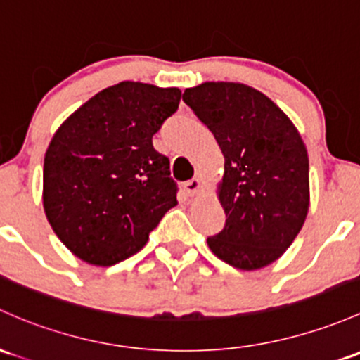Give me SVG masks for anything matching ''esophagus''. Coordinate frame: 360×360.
Wrapping results in <instances>:
<instances>
[{
    "mask_svg": "<svg viewBox=\"0 0 360 360\" xmlns=\"http://www.w3.org/2000/svg\"><path fill=\"white\" fill-rule=\"evenodd\" d=\"M200 190V179L198 177H193V179L186 181L184 183V191H186L188 196H195Z\"/></svg>",
    "mask_w": 360,
    "mask_h": 360,
    "instance_id": "1",
    "label": "esophagus"
}]
</instances>
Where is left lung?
Here are the masks:
<instances>
[{"instance_id": "8db88e82", "label": "left lung", "mask_w": 360, "mask_h": 360, "mask_svg": "<svg viewBox=\"0 0 360 360\" xmlns=\"http://www.w3.org/2000/svg\"><path fill=\"white\" fill-rule=\"evenodd\" d=\"M183 101L224 153L226 224L207 238L210 250L245 271L274 262L309 210V157L297 127L266 94L238 82H205Z\"/></svg>"}]
</instances>
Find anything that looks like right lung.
<instances>
[{"instance_id": "obj_1", "label": "right lung", "mask_w": 360, "mask_h": 360, "mask_svg": "<svg viewBox=\"0 0 360 360\" xmlns=\"http://www.w3.org/2000/svg\"><path fill=\"white\" fill-rule=\"evenodd\" d=\"M179 101L177 88L126 81L94 94L55 132L43 205L75 257L103 267L129 259L176 205L170 162L151 139Z\"/></svg>"}]
</instances>
